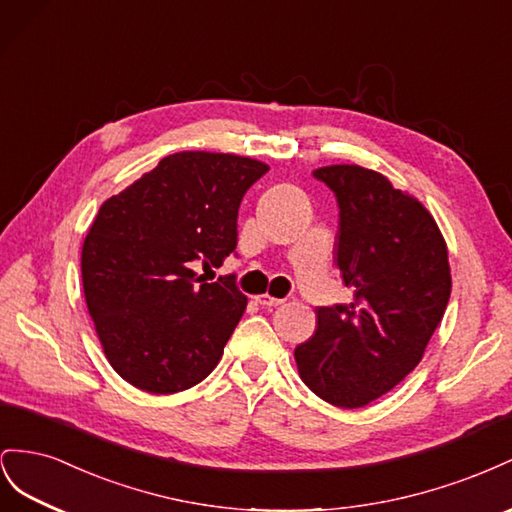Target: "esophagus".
Listing matches in <instances>:
<instances>
[{
    "label": "esophagus",
    "mask_w": 512,
    "mask_h": 512,
    "mask_svg": "<svg viewBox=\"0 0 512 512\" xmlns=\"http://www.w3.org/2000/svg\"><path fill=\"white\" fill-rule=\"evenodd\" d=\"M255 302H257V304H261V306H266V309H272V306H279V304H283L285 300H281V298H272V296L264 294V296H255Z\"/></svg>",
    "instance_id": "1"
}]
</instances>
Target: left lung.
Masks as SVG:
<instances>
[{"mask_svg":"<svg viewBox=\"0 0 512 512\" xmlns=\"http://www.w3.org/2000/svg\"><path fill=\"white\" fill-rule=\"evenodd\" d=\"M313 178L337 199V266L354 300L319 306L294 356L319 399L352 410L416 369L450 298L448 251L433 216L382 173L332 165Z\"/></svg>","mask_w":512,"mask_h":512,"instance_id":"1","label":"left lung"}]
</instances>
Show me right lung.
Segmentation results:
<instances>
[{
  "label": "right lung",
  "mask_w": 512,
  "mask_h": 512,
  "mask_svg": "<svg viewBox=\"0 0 512 512\" xmlns=\"http://www.w3.org/2000/svg\"><path fill=\"white\" fill-rule=\"evenodd\" d=\"M268 165L180 152L102 203L81 274L87 311L111 367L128 384L171 394L206 379L246 309L236 274L203 283L191 264L236 253L238 208Z\"/></svg>",
  "instance_id": "obj_1"
}]
</instances>
